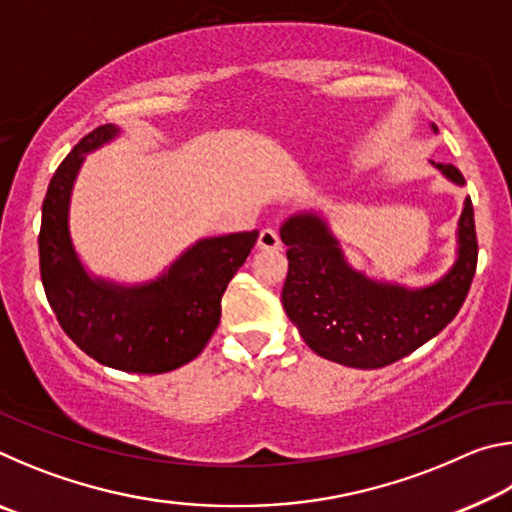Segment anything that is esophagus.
<instances>
[{
	"mask_svg": "<svg viewBox=\"0 0 512 512\" xmlns=\"http://www.w3.org/2000/svg\"><path fill=\"white\" fill-rule=\"evenodd\" d=\"M257 246H259V250H280L282 241H280V235H277V230L264 228L262 232H259Z\"/></svg>",
	"mask_w": 512,
	"mask_h": 512,
	"instance_id": "obj_1",
	"label": "esophagus"
}]
</instances>
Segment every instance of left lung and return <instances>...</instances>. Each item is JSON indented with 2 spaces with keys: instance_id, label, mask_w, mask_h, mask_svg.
<instances>
[{
  "instance_id": "obj_1",
  "label": "left lung",
  "mask_w": 512,
  "mask_h": 512,
  "mask_svg": "<svg viewBox=\"0 0 512 512\" xmlns=\"http://www.w3.org/2000/svg\"><path fill=\"white\" fill-rule=\"evenodd\" d=\"M438 169L456 185L465 183L454 164H438ZM280 237L289 246L282 305L291 323L320 357L361 370L400 361L443 332L463 307L479 259L470 196L458 221L454 268L418 291L372 282L352 271L316 214L291 216Z\"/></svg>"
}]
</instances>
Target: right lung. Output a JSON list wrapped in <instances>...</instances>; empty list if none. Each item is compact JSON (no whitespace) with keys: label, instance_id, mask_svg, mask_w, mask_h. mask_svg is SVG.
I'll return each mask as SVG.
<instances>
[{"label":"right lung","instance_id":"add662e5","mask_svg":"<svg viewBox=\"0 0 512 512\" xmlns=\"http://www.w3.org/2000/svg\"><path fill=\"white\" fill-rule=\"evenodd\" d=\"M115 135L112 124L94 128L51 176L38 235L40 277L60 327L88 357L124 372L162 375L196 359L212 339L223 293L259 232L198 241L167 275L142 287L92 280L69 239V194L83 153Z\"/></svg>","mask_w":512,"mask_h":512}]
</instances>
